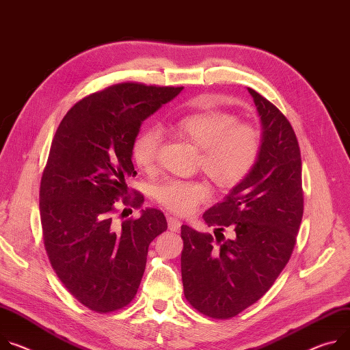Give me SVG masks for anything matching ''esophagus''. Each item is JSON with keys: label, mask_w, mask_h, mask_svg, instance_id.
Returning <instances> with one entry per match:
<instances>
[{"label": "esophagus", "mask_w": 350, "mask_h": 350, "mask_svg": "<svg viewBox=\"0 0 350 350\" xmlns=\"http://www.w3.org/2000/svg\"><path fill=\"white\" fill-rule=\"evenodd\" d=\"M167 225L172 232H178V229L181 228V221L174 216H167Z\"/></svg>", "instance_id": "1"}]
</instances>
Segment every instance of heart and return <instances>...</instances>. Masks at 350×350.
Returning <instances> with one entry per match:
<instances>
[{"instance_id":"1","label":"heart","mask_w":350,"mask_h":350,"mask_svg":"<svg viewBox=\"0 0 350 350\" xmlns=\"http://www.w3.org/2000/svg\"><path fill=\"white\" fill-rule=\"evenodd\" d=\"M169 130L201 149L200 166L219 187L229 189L252 170L261 150V134L247 122H236L228 113L205 110L183 114L169 122ZM162 135L154 126L142 130L133 144V159L144 172L156 166ZM211 196L200 180H167L154 188V197L176 213H189Z\"/></svg>"}]
</instances>
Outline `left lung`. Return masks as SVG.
<instances>
[{
	"mask_svg": "<svg viewBox=\"0 0 350 350\" xmlns=\"http://www.w3.org/2000/svg\"><path fill=\"white\" fill-rule=\"evenodd\" d=\"M261 120V150L250 174L204 213L215 237L181 226L185 299L228 320L260 300L288 264L303 217L301 156L291 122L247 88ZM232 230L230 239L223 232Z\"/></svg>",
	"mask_w": 350,
	"mask_h": 350,
	"instance_id": "1",
	"label": "left lung"
}]
</instances>
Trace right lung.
<instances>
[{
    "instance_id": "obj_1",
    "label": "right lung",
    "mask_w": 350,
    "mask_h": 350,
    "mask_svg": "<svg viewBox=\"0 0 350 350\" xmlns=\"http://www.w3.org/2000/svg\"><path fill=\"white\" fill-rule=\"evenodd\" d=\"M183 88L118 83L74 105L59 122L40 183V220L49 260L85 307L111 312L129 304L145 271L148 247L167 229L159 209L117 224L118 198L135 177L133 144L141 124ZM135 194L122 204L141 206Z\"/></svg>"
}]
</instances>
